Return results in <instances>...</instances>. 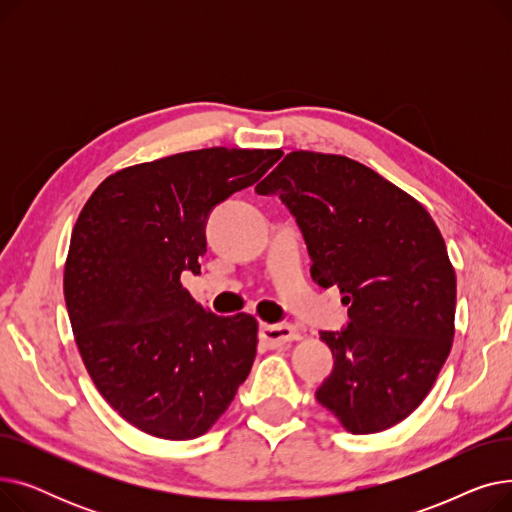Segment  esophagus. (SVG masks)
Returning a JSON list of instances; mask_svg holds the SVG:
<instances>
[{
	"label": "esophagus",
	"mask_w": 512,
	"mask_h": 512,
	"mask_svg": "<svg viewBox=\"0 0 512 512\" xmlns=\"http://www.w3.org/2000/svg\"><path fill=\"white\" fill-rule=\"evenodd\" d=\"M261 340L270 346V348H276V346H282V344H288V342H292V340H299V330L294 328V326H280V324H276V326H261Z\"/></svg>",
	"instance_id": "obj_1"
}]
</instances>
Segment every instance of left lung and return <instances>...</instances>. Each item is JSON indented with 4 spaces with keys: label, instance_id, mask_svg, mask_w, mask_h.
<instances>
[{
    "label": "left lung",
    "instance_id": "left-lung-1",
    "mask_svg": "<svg viewBox=\"0 0 512 512\" xmlns=\"http://www.w3.org/2000/svg\"><path fill=\"white\" fill-rule=\"evenodd\" d=\"M305 238L311 276L338 286L348 324L321 332L334 369L315 398L351 434L407 419L432 390L454 338L456 278L432 215L355 159L292 151L257 184Z\"/></svg>",
    "mask_w": 512,
    "mask_h": 512
}]
</instances>
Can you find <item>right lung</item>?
<instances>
[{
    "instance_id": "obj_1",
    "label": "right lung",
    "mask_w": 512,
    "mask_h": 512,
    "mask_svg": "<svg viewBox=\"0 0 512 512\" xmlns=\"http://www.w3.org/2000/svg\"><path fill=\"white\" fill-rule=\"evenodd\" d=\"M278 149L213 147L105 178L80 211L64 297L85 367L130 425L161 440L205 434L247 380L251 315H215L180 284L201 274L215 205L253 186Z\"/></svg>"
}]
</instances>
